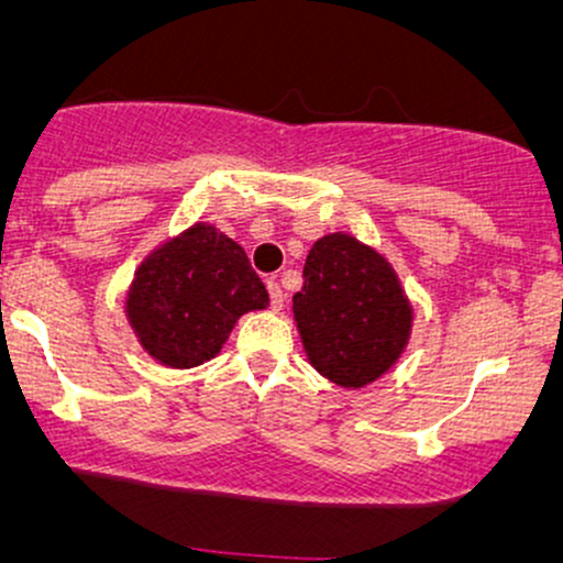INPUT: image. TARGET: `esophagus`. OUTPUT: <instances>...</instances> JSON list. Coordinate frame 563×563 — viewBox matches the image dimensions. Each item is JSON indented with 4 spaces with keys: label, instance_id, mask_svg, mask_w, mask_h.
Segmentation results:
<instances>
[{
    "label": "esophagus",
    "instance_id": "34e87169",
    "mask_svg": "<svg viewBox=\"0 0 563 563\" xmlns=\"http://www.w3.org/2000/svg\"><path fill=\"white\" fill-rule=\"evenodd\" d=\"M266 287H268V297H271V308H274V310H282V308H284V292H282L279 282H276V279H268V282H266Z\"/></svg>",
    "mask_w": 563,
    "mask_h": 563
}]
</instances>
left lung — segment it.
Segmentation results:
<instances>
[{
	"instance_id": "8db88e82",
	"label": "left lung",
	"mask_w": 563,
	"mask_h": 563,
	"mask_svg": "<svg viewBox=\"0 0 563 563\" xmlns=\"http://www.w3.org/2000/svg\"><path fill=\"white\" fill-rule=\"evenodd\" d=\"M292 302L310 365L344 388L384 376L412 331L397 271L352 234H325L310 247Z\"/></svg>"
}]
</instances>
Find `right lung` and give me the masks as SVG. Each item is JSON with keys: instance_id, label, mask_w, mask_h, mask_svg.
Segmentation results:
<instances>
[{"instance_id": "right-lung-1", "label": "right lung", "mask_w": 563, "mask_h": 563, "mask_svg": "<svg viewBox=\"0 0 563 563\" xmlns=\"http://www.w3.org/2000/svg\"><path fill=\"white\" fill-rule=\"evenodd\" d=\"M266 305L245 250L217 227L192 224L137 266L124 313L151 357L196 367L219 355L240 316Z\"/></svg>"}]
</instances>
